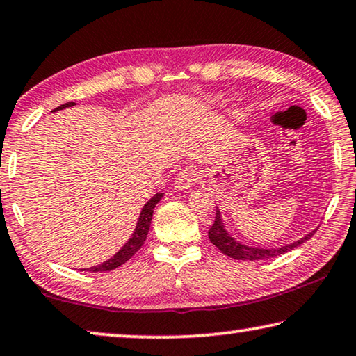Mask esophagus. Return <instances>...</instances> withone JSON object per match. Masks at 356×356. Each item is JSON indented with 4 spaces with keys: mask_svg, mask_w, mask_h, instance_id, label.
<instances>
[{
    "mask_svg": "<svg viewBox=\"0 0 356 356\" xmlns=\"http://www.w3.org/2000/svg\"><path fill=\"white\" fill-rule=\"evenodd\" d=\"M200 180V171L195 168H185L177 174L176 177V188L177 190H188L190 187Z\"/></svg>",
    "mask_w": 356,
    "mask_h": 356,
    "instance_id": "obj_1",
    "label": "esophagus"
}]
</instances>
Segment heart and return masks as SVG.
<instances>
[{"label": "heart", "instance_id": "obj_1", "mask_svg": "<svg viewBox=\"0 0 356 356\" xmlns=\"http://www.w3.org/2000/svg\"><path fill=\"white\" fill-rule=\"evenodd\" d=\"M217 104H220V106L227 104V99H217Z\"/></svg>", "mask_w": 356, "mask_h": 356}]
</instances>
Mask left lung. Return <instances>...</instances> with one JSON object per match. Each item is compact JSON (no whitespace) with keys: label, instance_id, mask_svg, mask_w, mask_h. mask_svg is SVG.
I'll use <instances>...</instances> for the list:
<instances>
[{"label":"left lung","instance_id":"1","mask_svg":"<svg viewBox=\"0 0 356 356\" xmlns=\"http://www.w3.org/2000/svg\"><path fill=\"white\" fill-rule=\"evenodd\" d=\"M314 233H315V229L310 231V233L304 236V238L291 242V244L275 247V249H264V247L245 245V244H242V242L236 241L233 236L228 233L227 228H225L222 212H220V209L217 207L216 220H213L212 228L209 229V239H211L212 244L216 245L220 252L225 253V255L229 258L250 259V261H255V259H266V258L284 255V253L296 249V247H300L301 244H304V242L309 241L314 236Z\"/></svg>","mask_w":356,"mask_h":356}]
</instances>
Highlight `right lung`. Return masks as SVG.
Segmentation results:
<instances>
[{
    "mask_svg": "<svg viewBox=\"0 0 356 356\" xmlns=\"http://www.w3.org/2000/svg\"><path fill=\"white\" fill-rule=\"evenodd\" d=\"M71 106H74V103L61 104L54 111H61V109H66V107H71ZM161 198H163V193H156V195L152 196V198L147 202H145L143 211H140V213H139L136 228H134L131 238L127 241V244L123 245L114 257L109 258L104 263L98 264V266H92V268L81 269V270H90V273H103V270H112V269H115L118 266H122L123 263H127L128 259L131 258L134 253H136L140 249V247H143L145 238H147L149 229H150V223H152V216H154V209L158 204V201H160Z\"/></svg>",
    "mask_w": 356,
    "mask_h": 356,
    "instance_id": "add662e5",
    "label": "right lung"
}]
</instances>
